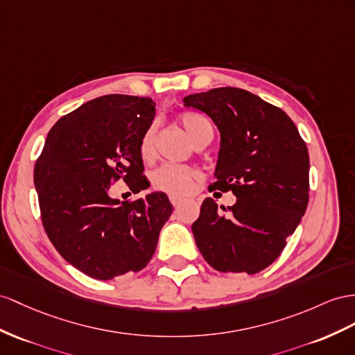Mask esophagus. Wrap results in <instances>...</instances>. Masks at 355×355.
<instances>
[{
  "mask_svg": "<svg viewBox=\"0 0 355 355\" xmlns=\"http://www.w3.org/2000/svg\"><path fill=\"white\" fill-rule=\"evenodd\" d=\"M169 201L174 207H178L181 202H183V198L181 196H175V195H169Z\"/></svg>",
  "mask_w": 355,
  "mask_h": 355,
  "instance_id": "esophagus-1",
  "label": "esophagus"
}]
</instances>
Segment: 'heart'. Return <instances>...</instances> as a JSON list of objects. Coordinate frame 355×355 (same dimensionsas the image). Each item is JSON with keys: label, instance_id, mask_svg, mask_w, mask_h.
<instances>
[{"label": "heart", "instance_id": "1", "mask_svg": "<svg viewBox=\"0 0 355 355\" xmlns=\"http://www.w3.org/2000/svg\"><path fill=\"white\" fill-rule=\"evenodd\" d=\"M177 121L181 129L186 133L187 138L195 145L208 144L211 141L214 129L210 121L204 114L186 111L177 116ZM154 141H156V129L150 125L141 136L138 145L139 157L144 162H151L154 159ZM199 172L187 165H163L157 168L151 174V186L157 192H163L168 195L183 196L187 195L193 187V183L198 180Z\"/></svg>", "mask_w": 355, "mask_h": 355}]
</instances>
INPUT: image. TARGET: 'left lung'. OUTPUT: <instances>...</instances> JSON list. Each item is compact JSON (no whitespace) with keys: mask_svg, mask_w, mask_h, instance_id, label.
<instances>
[{"mask_svg":"<svg viewBox=\"0 0 355 355\" xmlns=\"http://www.w3.org/2000/svg\"><path fill=\"white\" fill-rule=\"evenodd\" d=\"M219 127L222 147L210 192H232L222 211L207 198L192 225L199 252L222 272L255 275L284 252L309 202V151L280 107L222 87L184 97Z\"/></svg>","mask_w":355,"mask_h":355,"instance_id":"8db88e82","label":"left lung"}]
</instances>
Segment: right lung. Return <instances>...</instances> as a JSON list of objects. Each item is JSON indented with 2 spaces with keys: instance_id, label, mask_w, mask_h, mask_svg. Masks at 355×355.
<instances>
[{
  "instance_id": "obj_1",
  "label": "right lung",
  "mask_w": 355,
  "mask_h": 355,
  "mask_svg": "<svg viewBox=\"0 0 355 355\" xmlns=\"http://www.w3.org/2000/svg\"><path fill=\"white\" fill-rule=\"evenodd\" d=\"M156 115L148 97L107 94L61 116L34 166L40 216L53 248L87 276L111 280L148 264L172 214L163 192L120 202L150 186L138 145Z\"/></svg>"
}]
</instances>
